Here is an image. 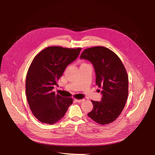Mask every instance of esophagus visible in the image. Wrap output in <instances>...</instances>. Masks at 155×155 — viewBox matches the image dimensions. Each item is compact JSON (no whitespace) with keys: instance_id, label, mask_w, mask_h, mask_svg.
<instances>
[{"instance_id":"34e87169","label":"esophagus","mask_w":155,"mask_h":155,"mask_svg":"<svg viewBox=\"0 0 155 155\" xmlns=\"http://www.w3.org/2000/svg\"><path fill=\"white\" fill-rule=\"evenodd\" d=\"M75 101L78 103H81L84 101V99H75Z\"/></svg>"}]
</instances>
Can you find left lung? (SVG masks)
Returning a JSON list of instances; mask_svg holds the SVG:
<instances>
[{
  "mask_svg": "<svg viewBox=\"0 0 155 155\" xmlns=\"http://www.w3.org/2000/svg\"><path fill=\"white\" fill-rule=\"evenodd\" d=\"M80 58L93 64L96 84L102 89L101 101H91L93 109L87 115L100 124L112 123L122 112L128 96V75L124 66L114 51L104 47L86 48Z\"/></svg>",
  "mask_w": 155,
  "mask_h": 155,
  "instance_id": "1",
  "label": "left lung"
}]
</instances>
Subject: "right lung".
<instances>
[{
	"label": "right lung",
	"instance_id": "right-lung-1",
	"mask_svg": "<svg viewBox=\"0 0 155 155\" xmlns=\"http://www.w3.org/2000/svg\"><path fill=\"white\" fill-rule=\"evenodd\" d=\"M81 48L47 47L32 60L26 79L28 102L34 116L40 122L52 124L61 119L72 104L53 91L65 69L78 57Z\"/></svg>",
	"mask_w": 155,
	"mask_h": 155
}]
</instances>
